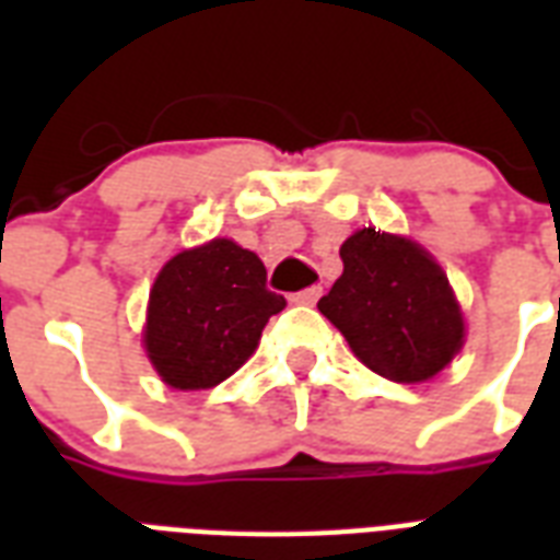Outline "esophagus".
Segmentation results:
<instances>
[{
    "instance_id": "1",
    "label": "esophagus",
    "mask_w": 560,
    "mask_h": 560,
    "mask_svg": "<svg viewBox=\"0 0 560 560\" xmlns=\"http://www.w3.org/2000/svg\"><path fill=\"white\" fill-rule=\"evenodd\" d=\"M319 296H323V288H319V284H314V288H305V290H299V293H293V296H290V302H296V305H316V302H319Z\"/></svg>"
}]
</instances>
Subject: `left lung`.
<instances>
[{
    "instance_id": "left-lung-1",
    "label": "left lung",
    "mask_w": 560,
    "mask_h": 560,
    "mask_svg": "<svg viewBox=\"0 0 560 560\" xmlns=\"http://www.w3.org/2000/svg\"><path fill=\"white\" fill-rule=\"evenodd\" d=\"M340 258L342 276L316 307L360 363L395 383H421L456 358L465 319L433 255L369 226L340 246Z\"/></svg>"
}]
</instances>
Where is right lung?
Returning <instances> with one entry per match:
<instances>
[{
    "label": "right lung",
    "mask_w": 560,
    "mask_h": 560,
    "mask_svg": "<svg viewBox=\"0 0 560 560\" xmlns=\"http://www.w3.org/2000/svg\"><path fill=\"white\" fill-rule=\"evenodd\" d=\"M288 305L267 290L261 258L229 237L174 255L148 302L144 349L174 389H211L258 349L272 314Z\"/></svg>",
    "instance_id": "right-lung-1"
}]
</instances>
